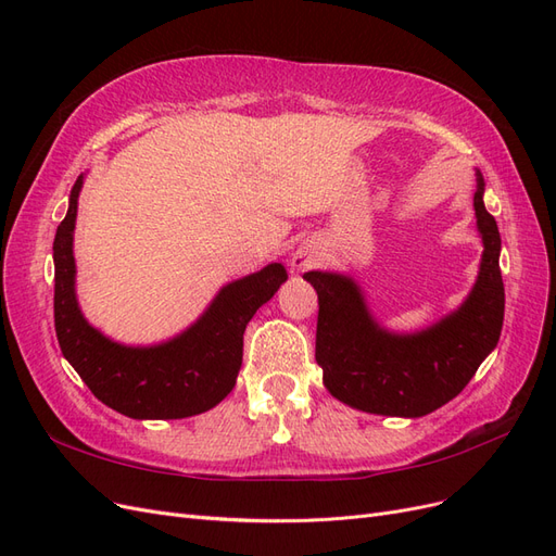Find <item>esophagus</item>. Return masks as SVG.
<instances>
[{"mask_svg": "<svg viewBox=\"0 0 556 556\" xmlns=\"http://www.w3.org/2000/svg\"><path fill=\"white\" fill-rule=\"evenodd\" d=\"M293 270H307V267H314L318 263V254L312 247H300L293 254Z\"/></svg>", "mask_w": 556, "mask_h": 556, "instance_id": "34e87169", "label": "esophagus"}]
</instances>
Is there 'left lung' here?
I'll list each match as a JSON object with an SVG mask.
<instances>
[{
  "mask_svg": "<svg viewBox=\"0 0 556 556\" xmlns=\"http://www.w3.org/2000/svg\"><path fill=\"white\" fill-rule=\"evenodd\" d=\"M478 173L473 195L482 238L480 273L462 307L414 334L383 330L351 277L304 273L318 295L316 363L330 395L379 416L420 418L457 397L494 351L504 326L501 236L482 203Z\"/></svg>",
  "mask_w": 556,
  "mask_h": 556,
  "instance_id": "8db88e82",
  "label": "left lung"
}]
</instances>
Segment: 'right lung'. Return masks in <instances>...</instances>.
Here are the masks:
<instances>
[{
	"label": "right lung",
	"mask_w": 556,
	"mask_h": 556,
	"mask_svg": "<svg viewBox=\"0 0 556 556\" xmlns=\"http://www.w3.org/2000/svg\"><path fill=\"white\" fill-rule=\"evenodd\" d=\"M83 175L52 242L55 332L66 361L92 395L136 420H175L203 414L236 388L242 334L261 304L286 281L281 263L226 283L191 328L164 344L124 346L85 320L76 300L74 228Z\"/></svg>",
	"instance_id": "1"
}]
</instances>
